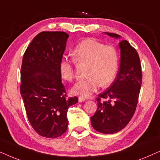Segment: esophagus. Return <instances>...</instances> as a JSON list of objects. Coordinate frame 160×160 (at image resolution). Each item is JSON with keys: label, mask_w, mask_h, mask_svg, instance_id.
<instances>
[{"label": "esophagus", "mask_w": 160, "mask_h": 160, "mask_svg": "<svg viewBox=\"0 0 160 160\" xmlns=\"http://www.w3.org/2000/svg\"><path fill=\"white\" fill-rule=\"evenodd\" d=\"M85 100H86V99H85V98H83L82 97H79V98H78L79 102H83Z\"/></svg>", "instance_id": "esophagus-1"}]
</instances>
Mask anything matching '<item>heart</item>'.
Here are the masks:
<instances>
[{
    "instance_id": "heart-1",
    "label": "heart",
    "mask_w": 160,
    "mask_h": 160,
    "mask_svg": "<svg viewBox=\"0 0 160 160\" xmlns=\"http://www.w3.org/2000/svg\"><path fill=\"white\" fill-rule=\"evenodd\" d=\"M74 62L88 63L87 78L78 80L72 88V92L87 97L97 90L109 86L113 82L118 72L119 57L114 47L105 45L93 38H87L74 47L72 51ZM61 77L67 81L74 78L73 61L63 58L59 63Z\"/></svg>"
}]
</instances>
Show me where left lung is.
I'll list each match as a JSON object with an SVG mask.
<instances>
[{
    "instance_id": "obj_1",
    "label": "left lung",
    "mask_w": 160,
    "mask_h": 160,
    "mask_svg": "<svg viewBox=\"0 0 160 160\" xmlns=\"http://www.w3.org/2000/svg\"><path fill=\"white\" fill-rule=\"evenodd\" d=\"M111 37H121L105 33ZM120 68L116 80L96 99L98 108L91 117L93 128L104 134H113L128 124L137 107L142 84L141 63L138 53L127 40L119 43Z\"/></svg>"
}]
</instances>
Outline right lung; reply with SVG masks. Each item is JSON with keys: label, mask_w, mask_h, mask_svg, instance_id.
<instances>
[{"label": "right lung", "mask_w": 160, "mask_h": 160, "mask_svg": "<svg viewBox=\"0 0 160 160\" xmlns=\"http://www.w3.org/2000/svg\"><path fill=\"white\" fill-rule=\"evenodd\" d=\"M68 37L63 31H42L32 40L22 58L20 93L30 123L44 138L65 133L68 108L78 102L77 97L67 98L59 72Z\"/></svg>", "instance_id": "1"}]
</instances>
